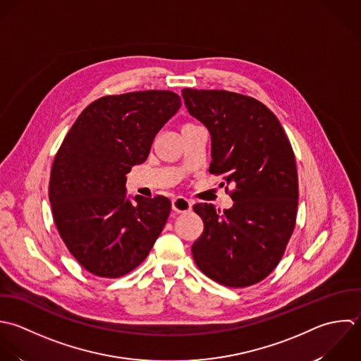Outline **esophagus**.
Returning a JSON list of instances; mask_svg holds the SVG:
<instances>
[{
  "instance_id": "1",
  "label": "esophagus",
  "mask_w": 361,
  "mask_h": 361,
  "mask_svg": "<svg viewBox=\"0 0 361 361\" xmlns=\"http://www.w3.org/2000/svg\"><path fill=\"white\" fill-rule=\"evenodd\" d=\"M171 204H173V209L176 212H188L191 209V207H192L191 201L184 198V197H176Z\"/></svg>"
}]
</instances>
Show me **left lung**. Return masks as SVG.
<instances>
[{
	"mask_svg": "<svg viewBox=\"0 0 361 361\" xmlns=\"http://www.w3.org/2000/svg\"><path fill=\"white\" fill-rule=\"evenodd\" d=\"M183 98L209 130V173L235 187L231 209L194 205L204 221L191 247L194 262L222 286H253L277 267L295 228L298 174L291 143L277 116L252 97L184 88Z\"/></svg>",
	"mask_w": 361,
	"mask_h": 361,
	"instance_id": "obj_1",
	"label": "left lung"
}]
</instances>
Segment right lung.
Returning a JSON list of instances; mask_svg holds the SVG:
<instances>
[{"label": "right lung", "mask_w": 361, "mask_h": 361, "mask_svg": "<svg viewBox=\"0 0 361 361\" xmlns=\"http://www.w3.org/2000/svg\"><path fill=\"white\" fill-rule=\"evenodd\" d=\"M173 91H136L91 102L51 166L49 201L73 257L91 274L116 279L149 255L170 215L157 195L126 197V174L146 161L153 139L180 109Z\"/></svg>", "instance_id": "add662e5"}]
</instances>
